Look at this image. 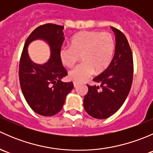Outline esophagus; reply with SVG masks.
I'll return each mask as SVG.
<instances>
[{
	"label": "esophagus",
	"instance_id": "obj_1",
	"mask_svg": "<svg viewBox=\"0 0 153 153\" xmlns=\"http://www.w3.org/2000/svg\"><path fill=\"white\" fill-rule=\"evenodd\" d=\"M73 85H74V87H77V86L79 85V84H78V82H73Z\"/></svg>",
	"mask_w": 153,
	"mask_h": 153
}]
</instances>
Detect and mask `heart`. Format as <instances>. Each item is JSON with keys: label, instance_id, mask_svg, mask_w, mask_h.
<instances>
[{"label": "heart", "instance_id": "b5f03b06", "mask_svg": "<svg viewBox=\"0 0 153 153\" xmlns=\"http://www.w3.org/2000/svg\"><path fill=\"white\" fill-rule=\"evenodd\" d=\"M115 42L109 32L84 31L72 37L70 46L60 49V58L64 66L72 67L79 60V65L69 72V78L75 82H82L94 72L99 74L109 67L113 59Z\"/></svg>", "mask_w": 153, "mask_h": 153}]
</instances>
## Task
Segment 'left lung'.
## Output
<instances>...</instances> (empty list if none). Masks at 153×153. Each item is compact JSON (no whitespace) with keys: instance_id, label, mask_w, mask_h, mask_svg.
<instances>
[{"instance_id":"obj_1","label":"left lung","mask_w":153,"mask_h":153,"mask_svg":"<svg viewBox=\"0 0 153 153\" xmlns=\"http://www.w3.org/2000/svg\"><path fill=\"white\" fill-rule=\"evenodd\" d=\"M115 35V52L109 67L93 81L99 86H88L84 107L90 116L105 119L123 105L131 89L133 78V58L123 32L111 27ZM101 88H100V87Z\"/></svg>"}]
</instances>
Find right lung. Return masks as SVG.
<instances>
[{
    "label": "right lung",
    "instance_id": "right-lung-1",
    "mask_svg": "<svg viewBox=\"0 0 153 153\" xmlns=\"http://www.w3.org/2000/svg\"><path fill=\"white\" fill-rule=\"evenodd\" d=\"M64 28L53 24L37 27L26 41L21 54L19 80L23 95L31 109L43 116L59 112L74 86L72 82L61 81L67 75L59 55L64 41ZM37 39L45 40L51 47V58L44 65L34 63L28 55V44Z\"/></svg>",
    "mask_w": 153,
    "mask_h": 153
}]
</instances>
